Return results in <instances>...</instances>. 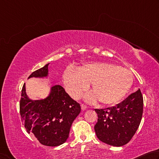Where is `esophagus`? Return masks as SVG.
Returning <instances> with one entry per match:
<instances>
[{
	"instance_id": "34e87169",
	"label": "esophagus",
	"mask_w": 159,
	"mask_h": 159,
	"mask_svg": "<svg viewBox=\"0 0 159 159\" xmlns=\"http://www.w3.org/2000/svg\"><path fill=\"white\" fill-rule=\"evenodd\" d=\"M81 108H82V110L83 111H84V110H86L87 109V107L86 106V105L82 104V105H81Z\"/></svg>"
}]
</instances>
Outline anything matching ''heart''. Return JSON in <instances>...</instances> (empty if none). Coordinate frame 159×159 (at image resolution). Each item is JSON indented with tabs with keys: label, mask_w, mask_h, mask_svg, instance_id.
<instances>
[{
	"label": "heart",
	"mask_w": 159,
	"mask_h": 159,
	"mask_svg": "<svg viewBox=\"0 0 159 159\" xmlns=\"http://www.w3.org/2000/svg\"><path fill=\"white\" fill-rule=\"evenodd\" d=\"M133 82L127 69L108 62L85 63L78 69L68 68L63 74L66 89L75 99L81 97L91 83L93 91L84 96L88 102L97 100L106 105L117 103L126 96Z\"/></svg>",
	"instance_id": "1"
}]
</instances>
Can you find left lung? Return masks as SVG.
I'll return each instance as SVG.
<instances>
[{"mask_svg": "<svg viewBox=\"0 0 159 159\" xmlns=\"http://www.w3.org/2000/svg\"><path fill=\"white\" fill-rule=\"evenodd\" d=\"M98 122L96 136L102 143L115 147L127 144L140 126L143 112V98L140 89L114 107L95 109Z\"/></svg>", "mask_w": 159, "mask_h": 159, "instance_id": "left-lung-1", "label": "left lung"}]
</instances>
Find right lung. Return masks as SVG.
I'll return each instance as SVG.
<instances>
[{
	"label": "right lung",
	"mask_w": 159,
	"mask_h": 159,
	"mask_svg": "<svg viewBox=\"0 0 159 159\" xmlns=\"http://www.w3.org/2000/svg\"><path fill=\"white\" fill-rule=\"evenodd\" d=\"M49 64L33 72L28 79L48 80ZM19 107L21 121L24 122L27 132L32 133L42 144L49 147L66 143L72 123L81 112L80 105L60 85L50 87L46 98L33 100L27 95L24 84Z\"/></svg>",
	"instance_id": "right-lung-1"
}]
</instances>
